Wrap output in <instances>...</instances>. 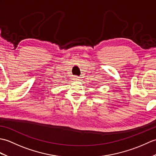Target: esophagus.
<instances>
[{
	"label": "esophagus",
	"instance_id": "obj_1",
	"mask_svg": "<svg viewBox=\"0 0 156 156\" xmlns=\"http://www.w3.org/2000/svg\"><path fill=\"white\" fill-rule=\"evenodd\" d=\"M78 76H74V80H78Z\"/></svg>",
	"mask_w": 156,
	"mask_h": 156
}]
</instances>
